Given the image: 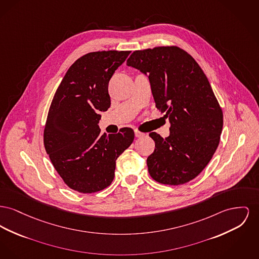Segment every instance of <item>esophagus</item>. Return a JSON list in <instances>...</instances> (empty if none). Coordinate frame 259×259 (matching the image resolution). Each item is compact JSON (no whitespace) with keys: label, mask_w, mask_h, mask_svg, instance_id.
I'll return each mask as SVG.
<instances>
[{"label":"esophagus","mask_w":259,"mask_h":259,"mask_svg":"<svg viewBox=\"0 0 259 259\" xmlns=\"http://www.w3.org/2000/svg\"><path fill=\"white\" fill-rule=\"evenodd\" d=\"M144 135H145V134H144V133H142V132H140V131H139V130H137V129H136V130H135V136H136V137H137V138L143 137V136H144Z\"/></svg>","instance_id":"obj_1"}]
</instances>
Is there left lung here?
Instances as JSON below:
<instances>
[{"label": "left lung", "mask_w": 259, "mask_h": 259, "mask_svg": "<svg viewBox=\"0 0 259 259\" xmlns=\"http://www.w3.org/2000/svg\"><path fill=\"white\" fill-rule=\"evenodd\" d=\"M127 65L148 74L155 107L170 122V135L152 132L155 149L147 158L156 182H190L208 164L223 127V112L208 79L194 58L176 46L135 51Z\"/></svg>", "instance_id": "obj_1"}]
</instances>
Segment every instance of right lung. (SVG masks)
<instances>
[{"instance_id": "add662e5", "label": "right lung", "mask_w": 259, "mask_h": 259, "mask_svg": "<svg viewBox=\"0 0 259 259\" xmlns=\"http://www.w3.org/2000/svg\"><path fill=\"white\" fill-rule=\"evenodd\" d=\"M130 51H102L79 58L61 80L47 116L44 146L63 182L82 194L108 187L117 157L134 140L124 127L101 134L100 111L110 107L108 82Z\"/></svg>"}]
</instances>
